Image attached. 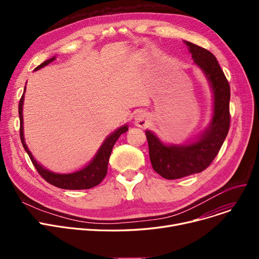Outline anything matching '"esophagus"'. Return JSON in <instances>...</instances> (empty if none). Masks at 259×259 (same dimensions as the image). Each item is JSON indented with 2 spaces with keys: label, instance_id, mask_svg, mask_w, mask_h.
I'll return each mask as SVG.
<instances>
[{
  "label": "esophagus",
  "instance_id": "34e87169",
  "mask_svg": "<svg viewBox=\"0 0 259 259\" xmlns=\"http://www.w3.org/2000/svg\"><path fill=\"white\" fill-rule=\"evenodd\" d=\"M147 124V118L146 115L143 113H138L135 115V125L139 127H145Z\"/></svg>",
  "mask_w": 259,
  "mask_h": 259
}]
</instances>
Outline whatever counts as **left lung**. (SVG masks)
Returning <instances> with one entry per match:
<instances>
[{"label":"left lung","mask_w":259,"mask_h":259,"mask_svg":"<svg viewBox=\"0 0 259 259\" xmlns=\"http://www.w3.org/2000/svg\"><path fill=\"white\" fill-rule=\"evenodd\" d=\"M185 44L210 81L214 97L213 117L205 132L188 145L167 146L151 131H146L152 167L166 180L182 179L208 168L219 154L230 128V85L219 62L209 50L187 40Z\"/></svg>","instance_id":"8db88e82"}]
</instances>
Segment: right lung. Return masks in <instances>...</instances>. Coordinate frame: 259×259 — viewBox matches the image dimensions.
<instances>
[{"label":"right lung","mask_w":259,"mask_h":259,"mask_svg":"<svg viewBox=\"0 0 259 259\" xmlns=\"http://www.w3.org/2000/svg\"><path fill=\"white\" fill-rule=\"evenodd\" d=\"M54 60H56V57H53V58L43 62L42 64L38 65L34 70L40 69V68H43L44 66L53 62ZM23 102H24V93L22 95V98L20 100V104H19V115H20V124H21L20 125L21 142L23 144L25 151L27 152V154L29 155L32 164L35 167L38 174L42 176V178L50 185H53V186H56L61 189H66V190L90 189V188H93L95 186H98L99 184H101V182L105 179V176L107 174L109 157H110V155H111L112 148L120 135L128 130V126L127 125L122 126V127L118 128L116 131H114L112 134L109 135V137L103 143V145L101 146V148L99 149L97 155L94 156V158L91 160V162H89V164L85 168H83L79 171L73 172V173H69V174L54 173V172H51V171L45 169L43 166H40L38 162L34 159L31 152L29 151L28 147H27L25 144L24 132H23Z\"/></svg>","instance_id":"right-lung-1"}]
</instances>
